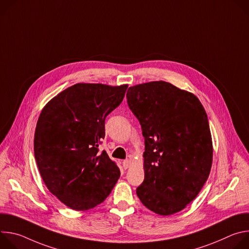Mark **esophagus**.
I'll return each mask as SVG.
<instances>
[{"label": "esophagus", "mask_w": 249, "mask_h": 249, "mask_svg": "<svg viewBox=\"0 0 249 249\" xmlns=\"http://www.w3.org/2000/svg\"><path fill=\"white\" fill-rule=\"evenodd\" d=\"M122 165L124 167V169H127L130 166V160H125L122 161Z\"/></svg>", "instance_id": "obj_1"}]
</instances>
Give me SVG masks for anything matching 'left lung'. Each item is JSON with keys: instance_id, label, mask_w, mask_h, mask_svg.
Segmentation results:
<instances>
[{"instance_id": "8db88e82", "label": "left lung", "mask_w": 249, "mask_h": 249, "mask_svg": "<svg viewBox=\"0 0 249 249\" xmlns=\"http://www.w3.org/2000/svg\"><path fill=\"white\" fill-rule=\"evenodd\" d=\"M145 138L141 202L160 216L183 210L207 181L213 144L207 113L193 93L159 81L128 89Z\"/></svg>"}]
</instances>
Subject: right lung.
<instances>
[{"label":"right lung","instance_id":"obj_1","mask_svg":"<svg viewBox=\"0 0 249 249\" xmlns=\"http://www.w3.org/2000/svg\"><path fill=\"white\" fill-rule=\"evenodd\" d=\"M128 85L76 84L42 109L34 134V156L48 190L76 211L107 197L120 170L105 151V118L122 102Z\"/></svg>","mask_w":249,"mask_h":249}]
</instances>
